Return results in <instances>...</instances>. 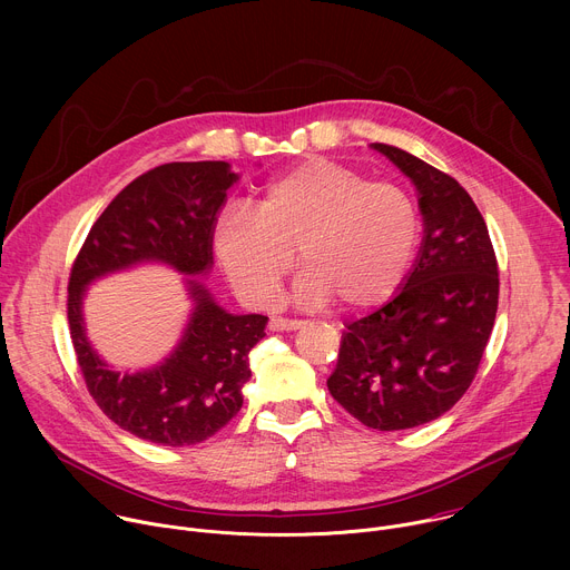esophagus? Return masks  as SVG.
Here are the masks:
<instances>
[{"label":"esophagus","mask_w":570,"mask_h":570,"mask_svg":"<svg viewBox=\"0 0 570 570\" xmlns=\"http://www.w3.org/2000/svg\"><path fill=\"white\" fill-rule=\"evenodd\" d=\"M302 320H286V317H273L271 322H268V327H271V332H295V330H299L302 327Z\"/></svg>","instance_id":"34e87169"}]
</instances>
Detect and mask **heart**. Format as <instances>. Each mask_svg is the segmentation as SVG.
I'll use <instances>...</instances> for the list:
<instances>
[{"mask_svg": "<svg viewBox=\"0 0 570 570\" xmlns=\"http://www.w3.org/2000/svg\"><path fill=\"white\" fill-rule=\"evenodd\" d=\"M417 240L420 212L409 194L317 157L271 180L257 209L227 205L214 250L236 293L255 306L275 299L299 248L306 268L293 284L297 304L341 297L363 311L399 291Z\"/></svg>", "mask_w": 570, "mask_h": 570, "instance_id": "b5f03b06", "label": "heart"}]
</instances>
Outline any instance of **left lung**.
Wrapping results in <instances>:
<instances>
[{
  "mask_svg": "<svg viewBox=\"0 0 570 570\" xmlns=\"http://www.w3.org/2000/svg\"><path fill=\"white\" fill-rule=\"evenodd\" d=\"M417 189L424 238L401 291L347 324L327 387L376 431L438 420L471 385L499 308V264L471 196L396 146L372 144Z\"/></svg>",
  "mask_w": 570,
  "mask_h": 570,
  "instance_id": "1",
  "label": "left lung"
}]
</instances>
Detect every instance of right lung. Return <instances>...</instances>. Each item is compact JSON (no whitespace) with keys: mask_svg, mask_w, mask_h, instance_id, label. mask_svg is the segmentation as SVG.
<instances>
[{"mask_svg":"<svg viewBox=\"0 0 570 570\" xmlns=\"http://www.w3.org/2000/svg\"><path fill=\"white\" fill-rule=\"evenodd\" d=\"M236 180L227 161H171L150 169L106 207L71 266L67 320L80 372L99 409L139 440L198 444L243 405L248 354L266 336L268 317L227 313L198 277L214 264V227ZM139 263H165L187 274L195 308L165 362L121 375L87 341L82 297L92 281Z\"/></svg>","mask_w":570,"mask_h":570,"instance_id":"add662e5","label":"right lung"}]
</instances>
